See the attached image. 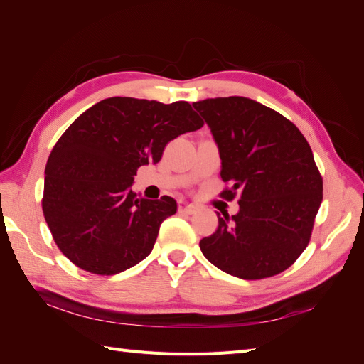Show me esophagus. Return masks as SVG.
Returning a JSON list of instances; mask_svg holds the SVG:
<instances>
[{
    "mask_svg": "<svg viewBox=\"0 0 364 364\" xmlns=\"http://www.w3.org/2000/svg\"><path fill=\"white\" fill-rule=\"evenodd\" d=\"M178 206H179V213H182V214H194L197 211V206L191 202H186V200H179Z\"/></svg>",
    "mask_w": 364,
    "mask_h": 364,
    "instance_id": "1",
    "label": "esophagus"
}]
</instances>
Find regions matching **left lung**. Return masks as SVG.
Listing matches in <instances>:
<instances>
[{
	"mask_svg": "<svg viewBox=\"0 0 364 364\" xmlns=\"http://www.w3.org/2000/svg\"><path fill=\"white\" fill-rule=\"evenodd\" d=\"M211 127L222 159L220 193L238 197L240 211L218 217L200 250L215 267L241 279L287 270L310 243L323 181L310 144L290 119L246 97L193 103Z\"/></svg>",
	"mask_w": 364,
	"mask_h": 364,
	"instance_id": "1",
	"label": "left lung"
}]
</instances>
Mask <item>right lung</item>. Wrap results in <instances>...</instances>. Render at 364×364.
I'll list each match as a JSON object with an SVG mask.
<instances>
[{"label": "right lung", "mask_w": 364, "mask_h": 364, "mask_svg": "<svg viewBox=\"0 0 364 364\" xmlns=\"http://www.w3.org/2000/svg\"><path fill=\"white\" fill-rule=\"evenodd\" d=\"M203 126L188 102L111 97L63 132L46 167L42 211L54 243L77 267L102 277L149 257L176 200L138 199L130 190L141 165L158 164L165 146Z\"/></svg>", "instance_id": "add662e5"}]
</instances>
